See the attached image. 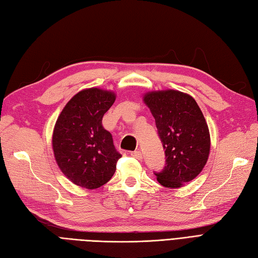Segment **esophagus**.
<instances>
[{"instance_id":"34e87169","label":"esophagus","mask_w":258,"mask_h":258,"mask_svg":"<svg viewBox=\"0 0 258 258\" xmlns=\"http://www.w3.org/2000/svg\"><path fill=\"white\" fill-rule=\"evenodd\" d=\"M131 156L135 157V158H137V159H141V158H143V154H141L140 150H135V151H133V152H131Z\"/></svg>"}]
</instances>
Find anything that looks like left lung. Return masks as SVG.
Here are the masks:
<instances>
[{"label":"left lung","instance_id":"left-lung-1","mask_svg":"<svg viewBox=\"0 0 258 258\" xmlns=\"http://www.w3.org/2000/svg\"><path fill=\"white\" fill-rule=\"evenodd\" d=\"M144 102L154 115L166 155V166L155 172L166 188H179L206 165L210 136L201 108L191 96L177 90L147 92Z\"/></svg>","mask_w":258,"mask_h":258}]
</instances>
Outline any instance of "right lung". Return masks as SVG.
<instances>
[{
	"label": "right lung",
	"instance_id": "obj_1",
	"mask_svg": "<svg viewBox=\"0 0 258 258\" xmlns=\"http://www.w3.org/2000/svg\"><path fill=\"white\" fill-rule=\"evenodd\" d=\"M115 100L112 91L85 89L63 108L54 125L52 148L61 171L75 185L96 189L107 183L121 155L102 117Z\"/></svg>",
	"mask_w": 258,
	"mask_h": 258
}]
</instances>
